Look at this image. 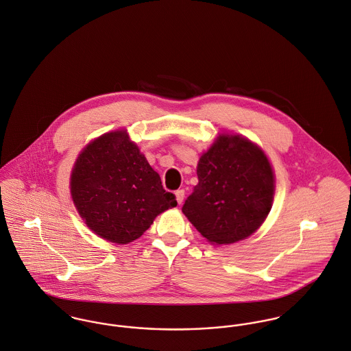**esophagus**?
<instances>
[{
    "instance_id": "esophagus-1",
    "label": "esophagus",
    "mask_w": 351,
    "mask_h": 351,
    "mask_svg": "<svg viewBox=\"0 0 351 351\" xmlns=\"http://www.w3.org/2000/svg\"><path fill=\"white\" fill-rule=\"evenodd\" d=\"M176 198H177V202L181 205L184 202V198H185V191L180 189V191H176Z\"/></svg>"
}]
</instances>
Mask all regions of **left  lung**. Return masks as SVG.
<instances>
[{"instance_id": "1", "label": "left lung", "mask_w": 351, "mask_h": 351, "mask_svg": "<svg viewBox=\"0 0 351 351\" xmlns=\"http://www.w3.org/2000/svg\"><path fill=\"white\" fill-rule=\"evenodd\" d=\"M198 184L182 212L213 244L251 236L272 206L275 180L265 154L245 138L221 135L201 156Z\"/></svg>"}]
</instances>
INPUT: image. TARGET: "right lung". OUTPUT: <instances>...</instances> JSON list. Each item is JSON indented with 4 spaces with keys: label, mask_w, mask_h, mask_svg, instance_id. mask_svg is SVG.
<instances>
[{
    "label": "right lung",
    "mask_w": 351,
    "mask_h": 351,
    "mask_svg": "<svg viewBox=\"0 0 351 351\" xmlns=\"http://www.w3.org/2000/svg\"><path fill=\"white\" fill-rule=\"evenodd\" d=\"M71 194L88 228L117 244L141 237L160 213L177 206L125 131L104 134L86 147L72 170Z\"/></svg>",
    "instance_id": "right-lung-1"
}]
</instances>
